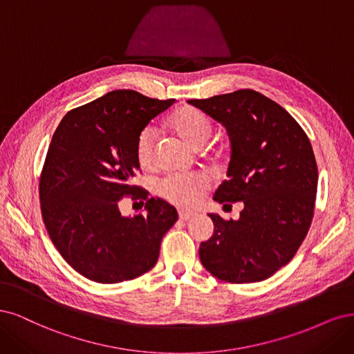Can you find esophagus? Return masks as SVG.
I'll return each mask as SVG.
<instances>
[{"mask_svg":"<svg viewBox=\"0 0 354 354\" xmlns=\"http://www.w3.org/2000/svg\"><path fill=\"white\" fill-rule=\"evenodd\" d=\"M196 213L194 212H188V210H179V219L180 221H189L191 218H194Z\"/></svg>","mask_w":354,"mask_h":354,"instance_id":"obj_1","label":"esophagus"}]
</instances>
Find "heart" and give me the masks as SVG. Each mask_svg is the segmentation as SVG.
<instances>
[{
  "label": "heart",
  "mask_w": 354,
  "mask_h": 354,
  "mask_svg": "<svg viewBox=\"0 0 354 354\" xmlns=\"http://www.w3.org/2000/svg\"><path fill=\"white\" fill-rule=\"evenodd\" d=\"M169 127L188 145L201 148L213 133L210 119L196 107L184 106L178 109L169 119ZM135 157L142 169H150L156 160V132L153 128L142 129L135 140ZM209 187L206 175H169L160 184L158 192L170 203L182 207L198 204L203 192Z\"/></svg>",
  "instance_id": "b5f03b06"
}]
</instances>
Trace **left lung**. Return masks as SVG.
I'll list each match as a JSON object with an SVG mask.
<instances>
[{"label": "left lung", "mask_w": 354, "mask_h": 354, "mask_svg": "<svg viewBox=\"0 0 354 354\" xmlns=\"http://www.w3.org/2000/svg\"><path fill=\"white\" fill-rule=\"evenodd\" d=\"M222 123L231 142L226 176L214 201H243L238 221L209 213L214 231L200 244L213 277L232 283L272 277L297 253L309 231L317 166L306 132L278 102L253 89L188 100Z\"/></svg>", "instance_id": "8db88e82"}]
</instances>
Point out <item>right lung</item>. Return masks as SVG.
<instances>
[{
    "mask_svg": "<svg viewBox=\"0 0 354 354\" xmlns=\"http://www.w3.org/2000/svg\"><path fill=\"white\" fill-rule=\"evenodd\" d=\"M174 102L111 91L71 110L53 135L39 179L42 219L63 259L91 281L141 277L157 263L162 238L178 221L176 209L154 197L145 215L118 210L123 196L147 199L131 182L140 170L135 140Z\"/></svg>",
    "mask_w": 354,
    "mask_h": 354,
    "instance_id": "right-lung-1",
    "label": "right lung"
}]
</instances>
